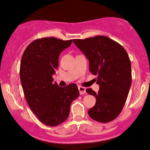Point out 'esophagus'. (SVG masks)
Instances as JSON below:
<instances>
[{
	"instance_id": "34e87169",
	"label": "esophagus",
	"mask_w": 150,
	"mask_h": 150,
	"mask_svg": "<svg viewBox=\"0 0 150 150\" xmlns=\"http://www.w3.org/2000/svg\"><path fill=\"white\" fill-rule=\"evenodd\" d=\"M79 91H80V94H84L86 93V89L85 87H83V86H78Z\"/></svg>"
}]
</instances>
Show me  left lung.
<instances>
[{
	"label": "left lung",
	"mask_w": 150,
	"mask_h": 150,
	"mask_svg": "<svg viewBox=\"0 0 150 150\" xmlns=\"http://www.w3.org/2000/svg\"><path fill=\"white\" fill-rule=\"evenodd\" d=\"M73 42L89 60V71L97 76L100 87L97 93L86 90L96 100L88 114L101 123L114 120L123 109L131 85V65L127 51L104 35L74 39Z\"/></svg>",
	"instance_id": "obj_1"
}]
</instances>
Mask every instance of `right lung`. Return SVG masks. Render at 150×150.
I'll list each match as a JSON object with an SVG mask.
<instances>
[{
  "label": "right lung",
  "instance_id": "obj_1",
  "mask_svg": "<svg viewBox=\"0 0 150 150\" xmlns=\"http://www.w3.org/2000/svg\"><path fill=\"white\" fill-rule=\"evenodd\" d=\"M71 43L72 40L52 37L37 39L28 45L21 57L19 75L27 103L38 120L50 127L67 120L70 104L80 95L76 84L61 87L52 78L61 52Z\"/></svg>",
  "mask_w": 150,
  "mask_h": 150
}]
</instances>
